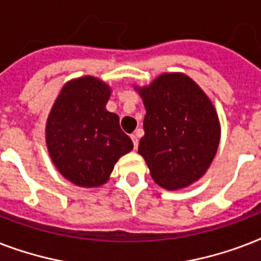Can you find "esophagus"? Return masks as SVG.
I'll list each match as a JSON object with an SVG mask.
<instances>
[{
	"label": "esophagus",
	"instance_id": "obj_1",
	"mask_svg": "<svg viewBox=\"0 0 261 261\" xmlns=\"http://www.w3.org/2000/svg\"><path fill=\"white\" fill-rule=\"evenodd\" d=\"M131 141H133V143H134V149H137L138 147V138H137V135L135 134H131Z\"/></svg>",
	"mask_w": 261,
	"mask_h": 261
}]
</instances>
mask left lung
I'll return each mask as SVG.
<instances>
[{"mask_svg": "<svg viewBox=\"0 0 261 261\" xmlns=\"http://www.w3.org/2000/svg\"><path fill=\"white\" fill-rule=\"evenodd\" d=\"M146 115L138 153L160 187L174 191L202 177L218 150L221 127L207 94L182 73L137 88Z\"/></svg>", "mask_w": 261, "mask_h": 261, "instance_id": "1", "label": "left lung"}]
</instances>
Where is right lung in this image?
I'll use <instances>...</instances> for the list:
<instances>
[{
    "instance_id": "right-lung-1",
    "label": "right lung",
    "mask_w": 261,
    "mask_h": 261,
    "mask_svg": "<svg viewBox=\"0 0 261 261\" xmlns=\"http://www.w3.org/2000/svg\"><path fill=\"white\" fill-rule=\"evenodd\" d=\"M110 96L106 83L85 75L69 81L50 111L47 149L57 169L75 186H102L116 161L133 149L118 115L106 110Z\"/></svg>"
}]
</instances>
